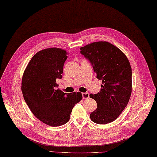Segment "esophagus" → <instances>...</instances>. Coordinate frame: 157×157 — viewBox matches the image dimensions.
<instances>
[{"label": "esophagus", "mask_w": 157, "mask_h": 157, "mask_svg": "<svg viewBox=\"0 0 157 157\" xmlns=\"http://www.w3.org/2000/svg\"><path fill=\"white\" fill-rule=\"evenodd\" d=\"M82 97H83V99H88L90 97V94L89 93H82Z\"/></svg>", "instance_id": "esophagus-1"}]
</instances>
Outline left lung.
<instances>
[{
  "instance_id": "1",
  "label": "left lung",
  "mask_w": 157,
  "mask_h": 157,
  "mask_svg": "<svg viewBox=\"0 0 157 157\" xmlns=\"http://www.w3.org/2000/svg\"><path fill=\"white\" fill-rule=\"evenodd\" d=\"M81 54L91 63L101 90L90 97L97 102L91 112L92 121L105 124L113 121L126 107L132 91V70L123 52L108 42H96L80 48Z\"/></svg>"
}]
</instances>
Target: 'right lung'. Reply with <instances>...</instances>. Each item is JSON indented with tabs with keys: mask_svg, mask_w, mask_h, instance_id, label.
<instances>
[{
	"mask_svg": "<svg viewBox=\"0 0 157 157\" xmlns=\"http://www.w3.org/2000/svg\"><path fill=\"white\" fill-rule=\"evenodd\" d=\"M67 52L49 48L38 52L24 71L21 90L24 99L34 116L52 127L69 121L72 109L82 99L80 92L64 93L56 89L62 79Z\"/></svg>",
	"mask_w": 157,
	"mask_h": 157,
	"instance_id": "1",
	"label": "right lung"
}]
</instances>
